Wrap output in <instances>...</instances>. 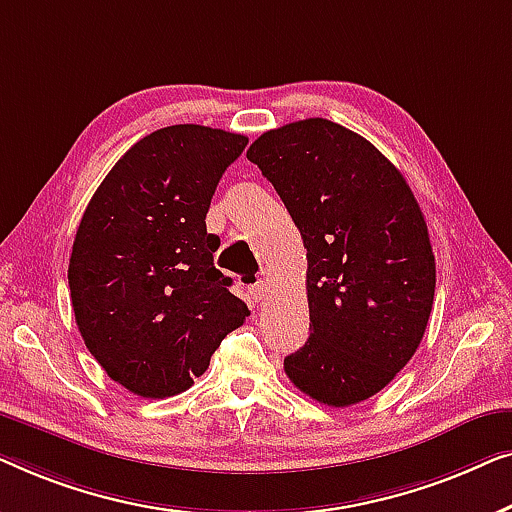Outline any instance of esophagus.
I'll list each match as a JSON object with an SVG mask.
<instances>
[{"instance_id": "esophagus-1", "label": "esophagus", "mask_w": 512, "mask_h": 512, "mask_svg": "<svg viewBox=\"0 0 512 512\" xmlns=\"http://www.w3.org/2000/svg\"><path fill=\"white\" fill-rule=\"evenodd\" d=\"M248 292L255 301H262L266 297V292H269V276H266V271L257 273V276L253 278V283L248 285Z\"/></svg>"}]
</instances>
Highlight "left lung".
Wrapping results in <instances>:
<instances>
[{"mask_svg":"<svg viewBox=\"0 0 512 512\" xmlns=\"http://www.w3.org/2000/svg\"><path fill=\"white\" fill-rule=\"evenodd\" d=\"M248 160L276 187L308 259L311 336L285 357L287 378L334 408L373 397L415 355L434 304L415 194L373 143L325 118L269 129Z\"/></svg>","mask_w":512,"mask_h":512,"instance_id":"8db88e82","label":"left lung"}]
</instances>
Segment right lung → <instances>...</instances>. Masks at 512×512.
<instances>
[{
    "label": "right lung",
    "mask_w": 512,
    "mask_h": 512,
    "mask_svg": "<svg viewBox=\"0 0 512 512\" xmlns=\"http://www.w3.org/2000/svg\"><path fill=\"white\" fill-rule=\"evenodd\" d=\"M248 139L204 125L143 136L92 194L69 259L76 325L92 357L129 392H185L250 315L213 266L206 213Z\"/></svg>",
    "instance_id": "right-lung-1"
}]
</instances>
